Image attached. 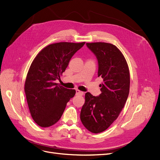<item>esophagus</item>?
<instances>
[{
	"mask_svg": "<svg viewBox=\"0 0 160 160\" xmlns=\"http://www.w3.org/2000/svg\"><path fill=\"white\" fill-rule=\"evenodd\" d=\"M76 95H78V96H83L84 95V92H81L78 90H77L76 91Z\"/></svg>",
	"mask_w": 160,
	"mask_h": 160,
	"instance_id": "1",
	"label": "esophagus"
}]
</instances>
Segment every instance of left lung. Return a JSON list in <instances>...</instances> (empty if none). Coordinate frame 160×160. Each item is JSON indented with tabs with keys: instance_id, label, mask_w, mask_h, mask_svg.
<instances>
[{
	"instance_id": "8db88e82",
	"label": "left lung",
	"mask_w": 160,
	"mask_h": 160,
	"mask_svg": "<svg viewBox=\"0 0 160 160\" xmlns=\"http://www.w3.org/2000/svg\"><path fill=\"white\" fill-rule=\"evenodd\" d=\"M87 47L98 61V77L103 80L100 84L102 93L93 96L85 94V103L80 112L83 125L93 133L108 129L125 106L130 89V72L121 51L111 43H87Z\"/></svg>"
}]
</instances>
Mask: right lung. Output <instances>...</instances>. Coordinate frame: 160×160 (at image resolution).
<instances>
[{
	"label": "right lung",
	"mask_w": 160,
	"mask_h": 160,
	"mask_svg": "<svg viewBox=\"0 0 160 160\" xmlns=\"http://www.w3.org/2000/svg\"><path fill=\"white\" fill-rule=\"evenodd\" d=\"M85 44L59 42L50 44L33 59L25 82L24 91L32 119L41 127L55 124L67 103L76 93L55 83L61 80L70 58Z\"/></svg>",
	"instance_id": "add662e5"
}]
</instances>
